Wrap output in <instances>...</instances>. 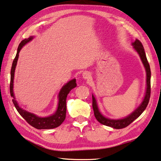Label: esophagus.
<instances>
[{
    "label": "esophagus",
    "instance_id": "1",
    "mask_svg": "<svg viewBox=\"0 0 161 161\" xmlns=\"http://www.w3.org/2000/svg\"><path fill=\"white\" fill-rule=\"evenodd\" d=\"M83 78H84L85 80H89L91 78V74L88 72H84L83 73Z\"/></svg>",
    "mask_w": 161,
    "mask_h": 161
}]
</instances>
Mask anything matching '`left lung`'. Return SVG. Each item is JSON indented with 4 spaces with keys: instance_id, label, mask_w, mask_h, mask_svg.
<instances>
[{
    "instance_id": "8db88e82",
    "label": "left lung",
    "mask_w": 161,
    "mask_h": 161,
    "mask_svg": "<svg viewBox=\"0 0 161 161\" xmlns=\"http://www.w3.org/2000/svg\"><path fill=\"white\" fill-rule=\"evenodd\" d=\"M132 45L133 46V48L135 49L138 54H139L140 57L142 60V62L145 68L146 72H147V90L145 93V96H144V99L142 102L140 104V105L135 110V111L131 113L130 115H128L126 117L121 119H110L108 118H106L100 112L99 109L97 108L96 100L95 97L92 95V99H93V109L94 112V115L95 117L98 122L100 124H102L107 126H109L112 128H114L116 129H121L127 127L128 125H130L132 122L135 121L137 118L142 114L144 109L148 105V103L149 101L150 95H151V70H150V66L149 63H148L146 53L144 52V47L142 44L140 42L139 40L136 39L134 42L132 43Z\"/></svg>"
}]
</instances>
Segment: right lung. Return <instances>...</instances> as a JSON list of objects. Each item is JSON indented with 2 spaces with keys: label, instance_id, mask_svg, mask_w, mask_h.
I'll return each mask as SVG.
<instances>
[{
  "label": "right lung",
  "instance_id": "add662e5",
  "mask_svg": "<svg viewBox=\"0 0 161 161\" xmlns=\"http://www.w3.org/2000/svg\"><path fill=\"white\" fill-rule=\"evenodd\" d=\"M33 37L31 36L28 39H24L21 42L19 45L18 47L17 52L16 54L15 58L12 63L11 72H10V85H9V91H10V95L13 97L12 102L14 103L15 108L17 109L19 114L26 120L28 124L33 127L37 129H52L59 126L64 121L65 119L66 114V98H67L68 94L70 93V91L76 87V80H72L68 83H66L62 89L58 93V108L56 109L54 114L47 116V117H40L37 115L33 114V113L28 112L26 110L23 109L19 106L17 100H15L14 94L13 92V82H14V76L15 68L17 65V60L19 58V53L26 43L30 42L31 40H33Z\"/></svg>",
  "mask_w": 161,
  "mask_h": 161
}]
</instances>
